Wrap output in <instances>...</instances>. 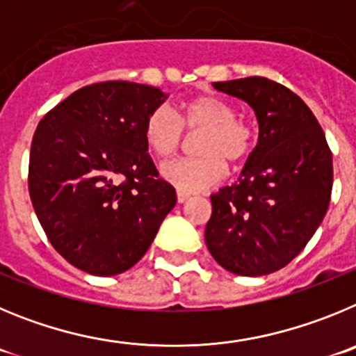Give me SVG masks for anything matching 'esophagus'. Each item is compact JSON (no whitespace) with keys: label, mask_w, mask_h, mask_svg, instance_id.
I'll use <instances>...</instances> for the list:
<instances>
[{"label":"esophagus","mask_w":356,"mask_h":356,"mask_svg":"<svg viewBox=\"0 0 356 356\" xmlns=\"http://www.w3.org/2000/svg\"><path fill=\"white\" fill-rule=\"evenodd\" d=\"M188 198H190V193H186V191H181V190H177V200L181 202H186L188 200Z\"/></svg>","instance_id":"obj_1"}]
</instances>
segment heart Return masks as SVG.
<instances>
[{
    "instance_id": "obj_1",
    "label": "heart",
    "mask_w": 356,
    "mask_h": 356,
    "mask_svg": "<svg viewBox=\"0 0 356 356\" xmlns=\"http://www.w3.org/2000/svg\"><path fill=\"white\" fill-rule=\"evenodd\" d=\"M202 131L195 159H177L161 166L165 181L186 193L207 190L225 179L227 161L241 163L254 149V127L236 113L230 101L218 95H198L182 102L177 111L159 106L147 115L143 140L154 156L166 159L181 149L184 129Z\"/></svg>"
}]
</instances>
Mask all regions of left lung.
I'll use <instances>...</instances> for the list:
<instances>
[{
  "instance_id": "obj_1",
  "label": "left lung",
  "mask_w": 356,
  "mask_h": 356,
  "mask_svg": "<svg viewBox=\"0 0 356 356\" xmlns=\"http://www.w3.org/2000/svg\"><path fill=\"white\" fill-rule=\"evenodd\" d=\"M213 86L252 106L259 142L238 182L211 195L206 245L230 273L270 275L321 225L334 184L332 152L310 108L280 83L254 76Z\"/></svg>"
}]
</instances>
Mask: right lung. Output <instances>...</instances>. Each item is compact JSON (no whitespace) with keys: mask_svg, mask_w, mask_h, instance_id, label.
I'll use <instances>...</instances> for the list:
<instances>
[{"mask_svg":"<svg viewBox=\"0 0 356 356\" xmlns=\"http://www.w3.org/2000/svg\"><path fill=\"white\" fill-rule=\"evenodd\" d=\"M166 95L131 81L83 86L38 122L28 188L54 250L78 270L111 277L133 268L174 209L143 140Z\"/></svg>","mask_w":356,"mask_h":356,"instance_id":"add662e5","label":"right lung"}]
</instances>
